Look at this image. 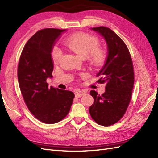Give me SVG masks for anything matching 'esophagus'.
<instances>
[{"label":"esophagus","mask_w":158,"mask_h":158,"mask_svg":"<svg viewBox=\"0 0 158 158\" xmlns=\"http://www.w3.org/2000/svg\"><path fill=\"white\" fill-rule=\"evenodd\" d=\"M86 94V92L85 91H83V90H80V89H76L75 91V94L76 97H81L83 95H85Z\"/></svg>","instance_id":"obj_1"}]
</instances>
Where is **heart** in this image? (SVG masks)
<instances>
[{"instance_id": "1", "label": "heart", "mask_w": 158, "mask_h": 158, "mask_svg": "<svg viewBox=\"0 0 158 158\" xmlns=\"http://www.w3.org/2000/svg\"><path fill=\"white\" fill-rule=\"evenodd\" d=\"M65 45L82 58L88 56V58L94 64H100L106 58L107 52L105 49L100 48L98 37L85 32H78L67 38ZM62 51L58 47L52 50V58L53 62L57 64L62 57Z\"/></svg>"}]
</instances>
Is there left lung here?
<instances>
[{"mask_svg": "<svg viewBox=\"0 0 158 158\" xmlns=\"http://www.w3.org/2000/svg\"><path fill=\"white\" fill-rule=\"evenodd\" d=\"M92 29L105 38L109 54L96 75L100 77L97 82L106 85L105 92L100 95L90 91L94 101L89 111L97 123L109 126L119 122L129 106L135 83L133 63L126 43L111 29L105 26Z\"/></svg>", "mask_w": 158, "mask_h": 158, "instance_id": "1", "label": "left lung"}]
</instances>
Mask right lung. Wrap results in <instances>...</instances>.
Returning <instances> with one entry per match:
<instances>
[{"instance_id":"obj_1","label":"right lung","mask_w":158,"mask_h":158,"mask_svg":"<svg viewBox=\"0 0 158 158\" xmlns=\"http://www.w3.org/2000/svg\"><path fill=\"white\" fill-rule=\"evenodd\" d=\"M64 31L44 28L36 32L23 47L18 64V82L23 100L35 118L48 124L64 118L75 98L73 92L49 88L46 81L52 77L53 43Z\"/></svg>"}]
</instances>
